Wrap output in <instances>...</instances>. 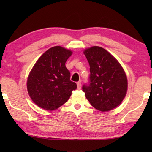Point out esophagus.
<instances>
[{
  "mask_svg": "<svg viewBox=\"0 0 152 152\" xmlns=\"http://www.w3.org/2000/svg\"><path fill=\"white\" fill-rule=\"evenodd\" d=\"M77 88L78 89H80L81 88V86H82V84H81L80 81V82H77Z\"/></svg>",
  "mask_w": 152,
  "mask_h": 152,
  "instance_id": "34e87169",
  "label": "esophagus"
}]
</instances>
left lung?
<instances>
[{
  "label": "left lung",
  "mask_w": 152,
  "mask_h": 152,
  "mask_svg": "<svg viewBox=\"0 0 152 152\" xmlns=\"http://www.w3.org/2000/svg\"><path fill=\"white\" fill-rule=\"evenodd\" d=\"M84 53L90 66L88 83L82 91L91 104L100 111L118 107L125 97L127 79L118 61L105 49L93 46Z\"/></svg>",
  "instance_id": "1"
}]
</instances>
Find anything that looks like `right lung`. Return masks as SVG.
I'll list each match as a JSON object with an SVG mask.
<instances>
[{
	"mask_svg": "<svg viewBox=\"0 0 152 152\" xmlns=\"http://www.w3.org/2000/svg\"><path fill=\"white\" fill-rule=\"evenodd\" d=\"M72 52L61 46L51 48L37 60L29 75L27 88L32 101L45 110L57 109L68 101L76 83L70 81L66 62Z\"/></svg>",
	"mask_w": 152,
	"mask_h": 152,
	"instance_id": "1",
	"label": "right lung"
}]
</instances>
